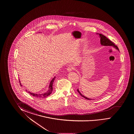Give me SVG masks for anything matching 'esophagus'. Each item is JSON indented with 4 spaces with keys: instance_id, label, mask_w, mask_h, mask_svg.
<instances>
[{
    "instance_id": "34e87169",
    "label": "esophagus",
    "mask_w": 134,
    "mask_h": 134,
    "mask_svg": "<svg viewBox=\"0 0 134 134\" xmlns=\"http://www.w3.org/2000/svg\"><path fill=\"white\" fill-rule=\"evenodd\" d=\"M74 69V68L73 67H72V66H69V67H68V68H67V71H68V72H70L72 71H73Z\"/></svg>"
}]
</instances>
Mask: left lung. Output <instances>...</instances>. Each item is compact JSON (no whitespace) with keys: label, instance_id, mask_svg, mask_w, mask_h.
<instances>
[{"label":"left lung","instance_id":"1","mask_svg":"<svg viewBox=\"0 0 134 134\" xmlns=\"http://www.w3.org/2000/svg\"><path fill=\"white\" fill-rule=\"evenodd\" d=\"M96 34L99 35V37L100 38V44H101V45L104 46H112L115 49H117L118 51H119V49L118 48V46H116L113 42H112L111 41H110L109 39L106 37V36H104V35L101 34L97 33ZM77 91L80 94V95L82 96V97H83V98H86V99H87V100H92V99H91V98H87V97H86V96H84L83 95H82L80 93V91L79 90V89L77 90Z\"/></svg>","mask_w":134,"mask_h":134}]
</instances>
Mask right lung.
Wrapping results in <instances>:
<instances>
[{
	"mask_svg": "<svg viewBox=\"0 0 134 134\" xmlns=\"http://www.w3.org/2000/svg\"><path fill=\"white\" fill-rule=\"evenodd\" d=\"M55 79V77H54L52 80H51V81L50 82V84L48 86V89L47 92H44L42 94H35L34 93H32L30 92H28L27 90L26 91L28 92L29 93H30V94H31L32 96H34V97H36V98H45L47 96H48L50 94H51L52 93V91H53V82H54V79ZM19 82H20V84L21 86H22V85L21 84V82H20V80H19Z\"/></svg>",
	"mask_w": 134,
	"mask_h": 134,
	"instance_id": "obj_1",
	"label": "right lung"
}]
</instances>
